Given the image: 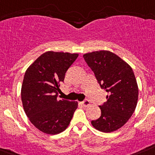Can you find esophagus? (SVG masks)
<instances>
[{"mask_svg":"<svg viewBox=\"0 0 155 155\" xmlns=\"http://www.w3.org/2000/svg\"><path fill=\"white\" fill-rule=\"evenodd\" d=\"M82 104H83V106H88L91 104V102H90V101L87 100V99H85V100L83 101H82Z\"/></svg>","mask_w":155,"mask_h":155,"instance_id":"1","label":"esophagus"}]
</instances>
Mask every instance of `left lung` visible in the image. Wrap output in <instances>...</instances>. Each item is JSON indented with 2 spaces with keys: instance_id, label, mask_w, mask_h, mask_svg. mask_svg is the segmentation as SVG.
I'll return each mask as SVG.
<instances>
[{
  "instance_id": "obj_1",
  "label": "left lung",
  "mask_w": 155,
  "mask_h": 155,
  "mask_svg": "<svg viewBox=\"0 0 155 155\" xmlns=\"http://www.w3.org/2000/svg\"><path fill=\"white\" fill-rule=\"evenodd\" d=\"M101 88L107 92V101L100 105L101 115L91 124L104 133L115 131L126 123L137 107L138 87L131 67L108 51L83 54Z\"/></svg>"
}]
</instances>
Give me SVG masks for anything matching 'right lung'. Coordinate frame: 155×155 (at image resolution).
I'll use <instances>...</instances> for the list:
<instances>
[{"instance_id":"right-lung-1","label":"right lung","mask_w":155,"mask_h":155,"mask_svg":"<svg viewBox=\"0 0 155 155\" xmlns=\"http://www.w3.org/2000/svg\"><path fill=\"white\" fill-rule=\"evenodd\" d=\"M78 54L48 51L27 68L21 86L24 111L33 126L48 134H60L68 126L77 101L58 100L59 87Z\"/></svg>"}]
</instances>
